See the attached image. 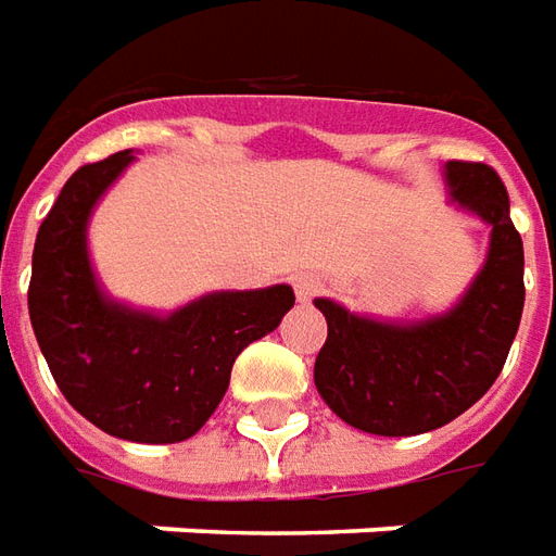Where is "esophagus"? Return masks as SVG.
Listing matches in <instances>:
<instances>
[{
	"label": "esophagus",
	"mask_w": 556,
	"mask_h": 556,
	"mask_svg": "<svg viewBox=\"0 0 556 556\" xmlns=\"http://www.w3.org/2000/svg\"><path fill=\"white\" fill-rule=\"evenodd\" d=\"M320 275H314V271H299L296 278H293V290H296L299 302H311V299L320 293Z\"/></svg>",
	"instance_id": "obj_1"
}]
</instances>
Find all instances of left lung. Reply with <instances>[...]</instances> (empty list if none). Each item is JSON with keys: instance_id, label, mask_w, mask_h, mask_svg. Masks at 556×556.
I'll list each match as a JSON object with an SVG mask.
<instances>
[{"instance_id": "left-lung-1", "label": "left lung", "mask_w": 556, "mask_h": 556, "mask_svg": "<svg viewBox=\"0 0 556 556\" xmlns=\"http://www.w3.org/2000/svg\"><path fill=\"white\" fill-rule=\"evenodd\" d=\"M460 208L491 224V245L470 290L446 314L416 323L359 317L332 299L314 305L329 323L314 383L334 416L380 437H410L458 419L494 386L523 311V245L506 185L488 164L448 161Z\"/></svg>"}]
</instances>
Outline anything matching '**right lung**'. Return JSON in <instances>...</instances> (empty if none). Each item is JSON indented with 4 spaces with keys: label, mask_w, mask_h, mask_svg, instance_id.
I'll list each match as a JSON object with an SVG mask.
<instances>
[{
    "label": "right lung",
    "mask_w": 556,
    "mask_h": 556,
    "mask_svg": "<svg viewBox=\"0 0 556 556\" xmlns=\"http://www.w3.org/2000/svg\"><path fill=\"white\" fill-rule=\"evenodd\" d=\"M134 161L86 164L38 227L29 320L53 380L89 422L134 443L194 437L222 404L236 356L293 308L287 285L208 293L167 317L119 305L98 287L86 248L92 208Z\"/></svg>",
    "instance_id": "1"
}]
</instances>
